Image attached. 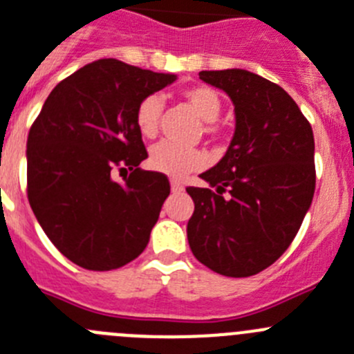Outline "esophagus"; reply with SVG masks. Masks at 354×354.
<instances>
[{"mask_svg":"<svg viewBox=\"0 0 354 354\" xmlns=\"http://www.w3.org/2000/svg\"><path fill=\"white\" fill-rule=\"evenodd\" d=\"M171 190H173V194H180V192H183V185H181L180 181L173 180V181H171Z\"/></svg>","mask_w":354,"mask_h":354,"instance_id":"1","label":"esophagus"}]
</instances>
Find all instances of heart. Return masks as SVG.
Listing matches in <instances>:
<instances>
[{
    "label": "heart",
    "mask_w": 354,
    "mask_h": 354,
    "mask_svg": "<svg viewBox=\"0 0 354 354\" xmlns=\"http://www.w3.org/2000/svg\"><path fill=\"white\" fill-rule=\"evenodd\" d=\"M185 102L190 109L203 120V130L206 136L215 138L221 129L215 123L222 111V100L209 86H190L183 91ZM162 100L157 95H149L139 102L136 109V127L148 139H153L158 132ZM149 167L169 178H185L189 173L203 169L208 157L199 148H183L171 142H158L149 151Z\"/></svg>",
    "instance_id": "obj_1"
}]
</instances>
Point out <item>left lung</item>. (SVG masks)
<instances>
[{
  "label": "left lung",
  "instance_id": "8db88e82",
  "mask_svg": "<svg viewBox=\"0 0 354 354\" xmlns=\"http://www.w3.org/2000/svg\"><path fill=\"white\" fill-rule=\"evenodd\" d=\"M199 79L231 97L234 136L208 189L187 187L192 254L225 277L263 272L288 250L316 190L314 133L279 84L241 68L203 70Z\"/></svg>",
  "mask_w": 354,
  "mask_h": 354
}]
</instances>
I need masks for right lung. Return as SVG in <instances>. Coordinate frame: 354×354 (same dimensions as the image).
Segmentation results:
<instances>
[{
	"mask_svg": "<svg viewBox=\"0 0 354 354\" xmlns=\"http://www.w3.org/2000/svg\"><path fill=\"white\" fill-rule=\"evenodd\" d=\"M174 79L98 59L63 79L31 125L28 201L54 247L81 268H122L148 245L171 185L139 167L148 151L136 109ZM116 170L131 171L122 184Z\"/></svg>",
	"mask_w": 354,
	"mask_h": 354,
	"instance_id": "obj_1",
	"label": "right lung"
}]
</instances>
